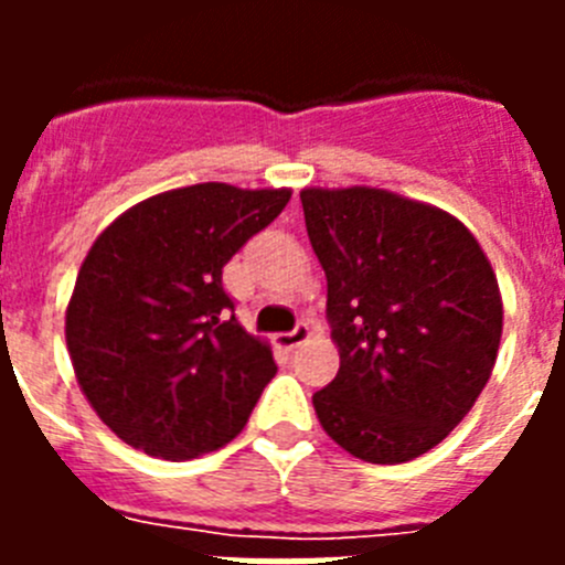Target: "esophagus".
Instances as JSON below:
<instances>
[{"label": "esophagus", "mask_w": 565, "mask_h": 565, "mask_svg": "<svg viewBox=\"0 0 565 565\" xmlns=\"http://www.w3.org/2000/svg\"><path fill=\"white\" fill-rule=\"evenodd\" d=\"M308 339H311V328H308L306 322H299V326L288 333H277V342L282 344V348H288V351L299 348V344L308 342Z\"/></svg>", "instance_id": "esophagus-1"}]
</instances>
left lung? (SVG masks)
Returning a JSON list of instances; mask_svg holds the SVG:
<instances>
[{"label": "left lung", "mask_w": 565, "mask_h": 565, "mask_svg": "<svg viewBox=\"0 0 565 565\" xmlns=\"http://www.w3.org/2000/svg\"><path fill=\"white\" fill-rule=\"evenodd\" d=\"M328 277L339 373L313 393L322 430L351 456L404 463L450 436L487 387L501 288L467 226L387 189L299 192Z\"/></svg>", "instance_id": "left-lung-1"}]
</instances>
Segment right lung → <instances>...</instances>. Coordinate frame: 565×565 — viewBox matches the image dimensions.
Instances as JSON below:
<instances>
[{
  "instance_id": "obj_1",
  "label": "right lung",
  "mask_w": 565,
  "mask_h": 565,
  "mask_svg": "<svg viewBox=\"0 0 565 565\" xmlns=\"http://www.w3.org/2000/svg\"><path fill=\"white\" fill-rule=\"evenodd\" d=\"M291 201V189L194 183L115 217L78 268L64 337L78 387L115 436L147 456L221 450L277 373L234 319L223 266Z\"/></svg>"
}]
</instances>
